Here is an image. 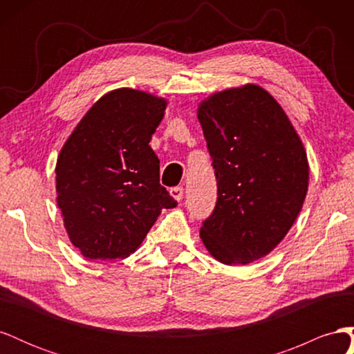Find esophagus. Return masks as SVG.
Masks as SVG:
<instances>
[{"instance_id": "1", "label": "esophagus", "mask_w": 354, "mask_h": 354, "mask_svg": "<svg viewBox=\"0 0 354 354\" xmlns=\"http://www.w3.org/2000/svg\"><path fill=\"white\" fill-rule=\"evenodd\" d=\"M169 195L173 196L176 201H181L183 199V187H173L169 190Z\"/></svg>"}]
</instances>
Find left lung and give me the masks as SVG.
<instances>
[{"label": "left lung", "instance_id": "8db88e82", "mask_svg": "<svg viewBox=\"0 0 354 354\" xmlns=\"http://www.w3.org/2000/svg\"><path fill=\"white\" fill-rule=\"evenodd\" d=\"M198 120L218 189L201 239L223 264L260 260L303 208L308 160L301 138L282 106L255 84L211 94L199 103Z\"/></svg>", "mask_w": 354, "mask_h": 354}]
</instances>
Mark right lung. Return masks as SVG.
I'll use <instances>...</instances> for the list:
<instances>
[{"label": "right lung", "instance_id": "right-lung-1", "mask_svg": "<svg viewBox=\"0 0 354 354\" xmlns=\"http://www.w3.org/2000/svg\"><path fill=\"white\" fill-rule=\"evenodd\" d=\"M165 108L167 100L151 93L112 90L63 145L56 164L57 207L85 259H127L160 211L177 205L159 183V159L149 146Z\"/></svg>", "mask_w": 354, "mask_h": 354}]
</instances>
